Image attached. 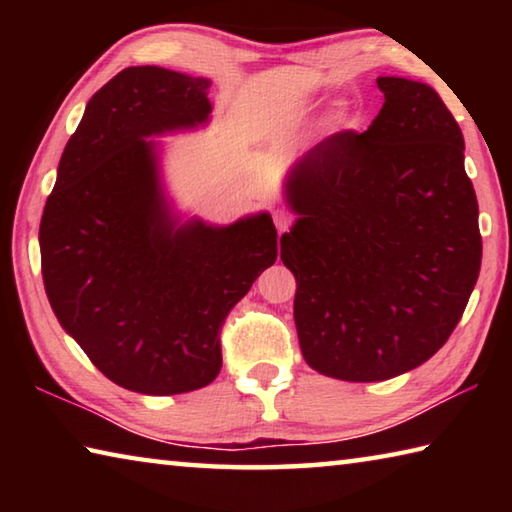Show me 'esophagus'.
Listing matches in <instances>:
<instances>
[{"label": "esophagus", "instance_id": "obj_1", "mask_svg": "<svg viewBox=\"0 0 512 512\" xmlns=\"http://www.w3.org/2000/svg\"><path fill=\"white\" fill-rule=\"evenodd\" d=\"M273 221H275V225H277V230L280 232H284L291 225V214L289 212H284V210H275L273 212Z\"/></svg>", "mask_w": 512, "mask_h": 512}]
</instances>
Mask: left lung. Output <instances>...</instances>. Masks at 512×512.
Listing matches in <instances>:
<instances>
[{"label":"left lung","instance_id":"obj_1","mask_svg":"<svg viewBox=\"0 0 512 512\" xmlns=\"http://www.w3.org/2000/svg\"><path fill=\"white\" fill-rule=\"evenodd\" d=\"M377 85L368 131L329 135L293 167L298 221L280 239L302 357L345 381L397 377L443 348L483 250L454 115L424 83Z\"/></svg>","mask_w":512,"mask_h":512}]
</instances>
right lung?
Instances as JSON below:
<instances>
[{
  "label": "right lung",
  "instance_id": "add662e5",
  "mask_svg": "<svg viewBox=\"0 0 512 512\" xmlns=\"http://www.w3.org/2000/svg\"><path fill=\"white\" fill-rule=\"evenodd\" d=\"M210 81L126 67L85 106L40 221L42 282L58 323L117 386L203 388L221 370V327L277 259L268 214L225 228L178 225L151 135L207 121Z\"/></svg>",
  "mask_w": 512,
  "mask_h": 512
}]
</instances>
